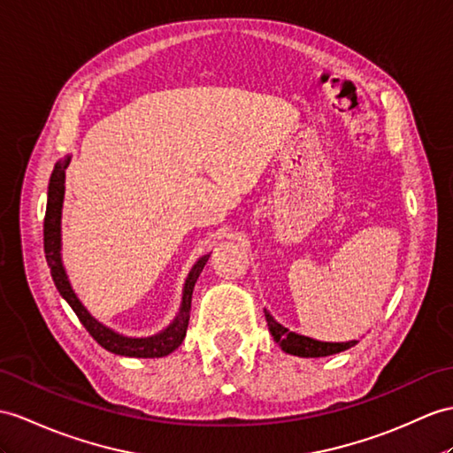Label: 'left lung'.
<instances>
[{"label": "left lung", "instance_id": "left-lung-1", "mask_svg": "<svg viewBox=\"0 0 453 453\" xmlns=\"http://www.w3.org/2000/svg\"><path fill=\"white\" fill-rule=\"evenodd\" d=\"M265 319H267L269 325V333L273 334L274 342L282 348V351L290 356L297 357H326V356H334L340 354V351H346L351 346L357 344V340H349V342H321L310 336L292 333L290 328L282 326L279 321H274V317L265 310Z\"/></svg>", "mask_w": 453, "mask_h": 453}]
</instances>
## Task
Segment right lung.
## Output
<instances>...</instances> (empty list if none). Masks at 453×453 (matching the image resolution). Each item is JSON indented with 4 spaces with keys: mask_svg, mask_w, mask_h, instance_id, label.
<instances>
[{
    "mask_svg": "<svg viewBox=\"0 0 453 453\" xmlns=\"http://www.w3.org/2000/svg\"><path fill=\"white\" fill-rule=\"evenodd\" d=\"M71 157H63L55 163L53 173L50 176L48 186V205H46V219H43V251H46V261L50 265L51 279L55 282V288L59 290L63 300L67 302L76 317L81 319L84 328L90 333V336L97 342L99 346L111 351L115 356L125 357H165L169 356L182 344L186 336V328L190 321V305H192V292L197 277L203 271L207 256H202L194 263L188 277L184 280L182 288V300L179 313L171 321L169 326H165L161 333L151 336H127L117 333L115 328L104 325L102 321L86 310L81 297L73 290V284L69 280V274L65 271L63 257H61V213H63V200H65V169L69 167Z\"/></svg>",
    "mask_w": 453,
    "mask_h": 453,
    "instance_id": "1",
    "label": "right lung"
}]
</instances>
